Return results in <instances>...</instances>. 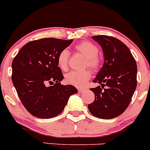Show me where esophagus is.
<instances>
[{
    "mask_svg": "<svg viewBox=\"0 0 150 150\" xmlns=\"http://www.w3.org/2000/svg\"><path fill=\"white\" fill-rule=\"evenodd\" d=\"M77 89H78V92H79V93H83L84 92H85V89H84L78 88Z\"/></svg>",
    "mask_w": 150,
    "mask_h": 150,
    "instance_id": "obj_1",
    "label": "esophagus"
}]
</instances>
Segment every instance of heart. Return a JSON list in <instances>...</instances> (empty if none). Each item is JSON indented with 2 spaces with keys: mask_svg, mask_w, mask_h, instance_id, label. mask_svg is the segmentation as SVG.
I'll return each mask as SVG.
<instances>
[{
  "mask_svg": "<svg viewBox=\"0 0 150 150\" xmlns=\"http://www.w3.org/2000/svg\"><path fill=\"white\" fill-rule=\"evenodd\" d=\"M75 49L77 53L82 54L85 58L84 67L90 68L93 71H97L100 68L102 59L98 54L99 48L90 42L83 41L75 46ZM70 53L68 50L63 49L58 53L57 63L59 68L63 70H66L68 66ZM92 73L89 70L82 71H71L65 75V81L69 85L77 87H82L91 78Z\"/></svg>",
  "mask_w": 150,
  "mask_h": 150,
  "instance_id": "obj_1",
  "label": "heart"
}]
</instances>
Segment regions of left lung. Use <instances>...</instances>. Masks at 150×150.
I'll list each match as a JSON object with an SVG mask.
<instances>
[{"label": "left lung", "instance_id": "8db88e82", "mask_svg": "<svg viewBox=\"0 0 150 150\" xmlns=\"http://www.w3.org/2000/svg\"><path fill=\"white\" fill-rule=\"evenodd\" d=\"M104 52V63L93 82L100 84L90 88L95 99L88 105L93 116L111 119L123 113L131 101L137 87V64L128 46L116 38L93 36Z\"/></svg>", "mask_w": 150, "mask_h": 150}]
</instances>
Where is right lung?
<instances>
[{
    "label": "right lung",
    "instance_id": "right-lung-1",
    "mask_svg": "<svg viewBox=\"0 0 150 150\" xmlns=\"http://www.w3.org/2000/svg\"><path fill=\"white\" fill-rule=\"evenodd\" d=\"M73 42L56 38L31 41L19 51L12 63V81L22 104L34 116L51 118L64 109L77 89L63 85L58 55ZM51 85V86H49Z\"/></svg>",
    "mask_w": 150,
    "mask_h": 150
}]
</instances>
